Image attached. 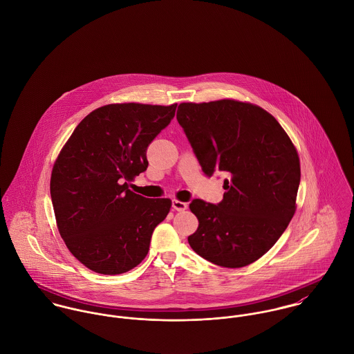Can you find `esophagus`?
Returning a JSON list of instances; mask_svg holds the SVG:
<instances>
[{
  "label": "esophagus",
  "instance_id": "34e87169",
  "mask_svg": "<svg viewBox=\"0 0 354 354\" xmlns=\"http://www.w3.org/2000/svg\"><path fill=\"white\" fill-rule=\"evenodd\" d=\"M173 208L177 209V211H184L188 208V204L185 202H181V201H173Z\"/></svg>",
  "mask_w": 354,
  "mask_h": 354
}]
</instances>
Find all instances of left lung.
<instances>
[{
    "label": "left lung",
    "mask_w": 354,
    "mask_h": 354,
    "mask_svg": "<svg viewBox=\"0 0 354 354\" xmlns=\"http://www.w3.org/2000/svg\"><path fill=\"white\" fill-rule=\"evenodd\" d=\"M177 120L203 171L230 176L219 204H189L199 227L188 243L216 266L245 267L272 248L296 212L297 150L281 124L250 102H184Z\"/></svg>",
    "instance_id": "8db88e82"
}]
</instances>
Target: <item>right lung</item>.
I'll return each mask as SVG.
<instances>
[{"instance_id": "right-lung-1", "label": "right lung", "mask_w": 354, "mask_h": 354, "mask_svg": "<svg viewBox=\"0 0 354 354\" xmlns=\"http://www.w3.org/2000/svg\"><path fill=\"white\" fill-rule=\"evenodd\" d=\"M170 106L110 103L86 115L58 153L50 195L58 232L71 253L104 275L127 272L150 250L170 199H147L128 183L143 173L147 147L174 117Z\"/></svg>"}]
</instances>
